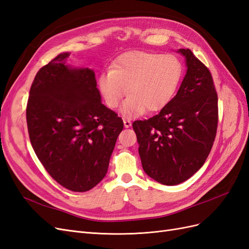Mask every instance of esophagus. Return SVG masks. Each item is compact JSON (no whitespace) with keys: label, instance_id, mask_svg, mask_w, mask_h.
<instances>
[{"label":"esophagus","instance_id":"obj_1","mask_svg":"<svg viewBox=\"0 0 249 249\" xmlns=\"http://www.w3.org/2000/svg\"><path fill=\"white\" fill-rule=\"evenodd\" d=\"M124 127H130L132 125V122L130 119L124 118Z\"/></svg>","mask_w":249,"mask_h":249}]
</instances>
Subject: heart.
I'll return each mask as SVG.
<instances>
[{
  "label": "heart",
  "mask_w": 249,
  "mask_h": 249,
  "mask_svg": "<svg viewBox=\"0 0 249 249\" xmlns=\"http://www.w3.org/2000/svg\"><path fill=\"white\" fill-rule=\"evenodd\" d=\"M182 64L172 55L132 51L119 55L104 71L97 85L109 108H116L127 92L124 114L157 112L172 99L182 76Z\"/></svg>",
  "instance_id": "obj_1"
}]
</instances>
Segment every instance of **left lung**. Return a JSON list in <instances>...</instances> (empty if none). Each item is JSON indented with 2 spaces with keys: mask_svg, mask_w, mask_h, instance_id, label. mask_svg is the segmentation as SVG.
Here are the masks:
<instances>
[{
  "mask_svg": "<svg viewBox=\"0 0 249 249\" xmlns=\"http://www.w3.org/2000/svg\"><path fill=\"white\" fill-rule=\"evenodd\" d=\"M187 71L176 96L159 114L136 120L139 156L146 175L178 185L206 162L218 124V99L210 71L189 49H179Z\"/></svg>",
  "mask_w": 249,
  "mask_h": 249,
  "instance_id": "1",
  "label": "left lung"
}]
</instances>
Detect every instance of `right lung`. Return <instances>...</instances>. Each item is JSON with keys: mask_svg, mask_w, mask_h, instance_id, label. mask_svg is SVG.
<instances>
[{"mask_svg": "<svg viewBox=\"0 0 249 249\" xmlns=\"http://www.w3.org/2000/svg\"><path fill=\"white\" fill-rule=\"evenodd\" d=\"M61 53L36 73L27 105L29 137L43 167L64 188L92 189L105 178L123 119L102 103L95 74Z\"/></svg>", "mask_w": 249, "mask_h": 249, "instance_id": "right-lung-1", "label": "right lung"}]
</instances>
